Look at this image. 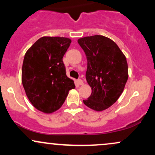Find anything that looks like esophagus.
Instances as JSON below:
<instances>
[{"label":"esophagus","mask_w":155,"mask_h":155,"mask_svg":"<svg viewBox=\"0 0 155 155\" xmlns=\"http://www.w3.org/2000/svg\"><path fill=\"white\" fill-rule=\"evenodd\" d=\"M76 84H77L78 85H82V84H84V82L81 79H79L76 81Z\"/></svg>","instance_id":"obj_1"}]
</instances>
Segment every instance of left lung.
Here are the masks:
<instances>
[{"label":"left lung","instance_id":"8db88e82","mask_svg":"<svg viewBox=\"0 0 155 155\" xmlns=\"http://www.w3.org/2000/svg\"><path fill=\"white\" fill-rule=\"evenodd\" d=\"M87 60L86 79L91 95L84 104L96 111L107 109L123 92L128 79L127 60L114 41L95 35L78 39Z\"/></svg>","mask_w":155,"mask_h":155}]
</instances>
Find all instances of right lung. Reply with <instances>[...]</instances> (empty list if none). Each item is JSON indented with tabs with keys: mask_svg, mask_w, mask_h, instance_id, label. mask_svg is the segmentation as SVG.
I'll use <instances>...</instances> for the list:
<instances>
[{
	"mask_svg": "<svg viewBox=\"0 0 155 155\" xmlns=\"http://www.w3.org/2000/svg\"><path fill=\"white\" fill-rule=\"evenodd\" d=\"M71 40L65 37L44 36L25 54L22 82L26 95L34 107L45 114L63 106L74 80L66 76L63 58Z\"/></svg>",
	"mask_w": 155,
	"mask_h": 155,
	"instance_id": "add662e5",
	"label": "right lung"
}]
</instances>
